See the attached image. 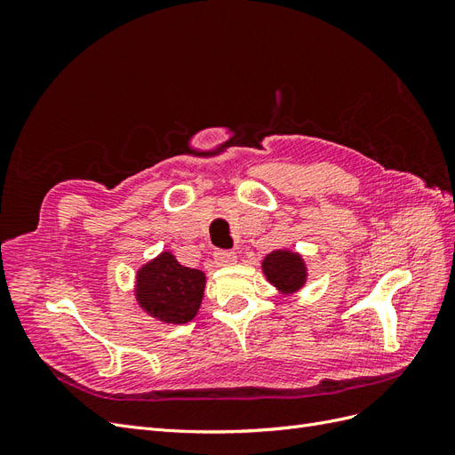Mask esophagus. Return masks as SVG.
Returning <instances> with one entry per match:
<instances>
[{"instance_id": "34e87169", "label": "esophagus", "mask_w": 455, "mask_h": 455, "mask_svg": "<svg viewBox=\"0 0 455 455\" xmlns=\"http://www.w3.org/2000/svg\"><path fill=\"white\" fill-rule=\"evenodd\" d=\"M212 258H214V264L216 266H231L233 261L237 259V256H235V252H233V251H216L212 254Z\"/></svg>"}]
</instances>
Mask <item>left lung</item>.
<instances>
[{
    "mask_svg": "<svg viewBox=\"0 0 455 455\" xmlns=\"http://www.w3.org/2000/svg\"><path fill=\"white\" fill-rule=\"evenodd\" d=\"M264 273L269 283H273L283 292H294L306 283V267L298 254L286 251H275L266 256Z\"/></svg>",
    "mask_w": 455,
    "mask_h": 455,
    "instance_id": "obj_1",
    "label": "left lung"
}]
</instances>
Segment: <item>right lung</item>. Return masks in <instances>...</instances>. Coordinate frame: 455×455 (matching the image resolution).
Instances as JSON below:
<instances>
[{
	"mask_svg": "<svg viewBox=\"0 0 455 455\" xmlns=\"http://www.w3.org/2000/svg\"><path fill=\"white\" fill-rule=\"evenodd\" d=\"M204 288V275L178 264L163 252L139 271L136 298L139 304L159 321L182 324L197 315Z\"/></svg>",
	"mask_w": 455,
	"mask_h": 455,
	"instance_id": "right-lung-1",
	"label": "right lung"
}]
</instances>
